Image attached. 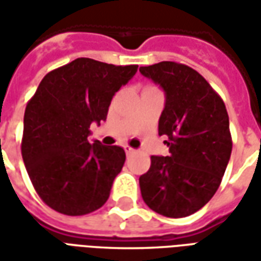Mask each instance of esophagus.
Here are the masks:
<instances>
[{
    "instance_id": "34e87169",
    "label": "esophagus",
    "mask_w": 261,
    "mask_h": 261,
    "mask_svg": "<svg viewBox=\"0 0 261 261\" xmlns=\"http://www.w3.org/2000/svg\"><path fill=\"white\" fill-rule=\"evenodd\" d=\"M124 151H125V153H127V155H131V153L136 152V149H134V148L128 147V145H125V147H124Z\"/></svg>"
}]
</instances>
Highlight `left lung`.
I'll return each instance as SVG.
<instances>
[{
    "mask_svg": "<svg viewBox=\"0 0 261 261\" xmlns=\"http://www.w3.org/2000/svg\"><path fill=\"white\" fill-rule=\"evenodd\" d=\"M165 92L159 136H168V156H151L140 176L142 200L169 218L192 215L218 190L232 152L229 117L211 85L185 64L162 61L140 68Z\"/></svg>",
    "mask_w": 261,
    "mask_h": 261,
    "instance_id": "obj_1",
    "label": "left lung"
}]
</instances>
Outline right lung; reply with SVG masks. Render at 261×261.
Wrapping results in <instances>:
<instances>
[{"mask_svg":"<svg viewBox=\"0 0 261 261\" xmlns=\"http://www.w3.org/2000/svg\"><path fill=\"white\" fill-rule=\"evenodd\" d=\"M138 65L76 59L48 72L23 117L22 158L43 201L65 215H85L108 201L124 149L89 142L92 123L108 117L116 92Z\"/></svg>","mask_w":261,"mask_h":261,"instance_id":"add662e5","label":"right lung"}]
</instances>
